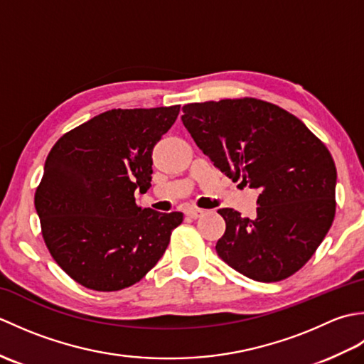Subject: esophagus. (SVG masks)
<instances>
[{"mask_svg": "<svg viewBox=\"0 0 364 364\" xmlns=\"http://www.w3.org/2000/svg\"><path fill=\"white\" fill-rule=\"evenodd\" d=\"M205 211L203 210H198V208H189V210L186 211V215L191 219H198L200 215H203Z\"/></svg>", "mask_w": 364, "mask_h": 364, "instance_id": "34e87169", "label": "esophagus"}]
</instances>
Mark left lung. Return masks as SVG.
Instances as JSON below:
<instances>
[{"mask_svg":"<svg viewBox=\"0 0 364 364\" xmlns=\"http://www.w3.org/2000/svg\"><path fill=\"white\" fill-rule=\"evenodd\" d=\"M183 125L214 166L259 192L257 215L218 213L215 252L257 282H280L313 257L335 218L336 167L296 115L257 98L183 106Z\"/></svg>","mask_w":364,"mask_h":364,"instance_id":"1","label":"left lung"}]
</instances>
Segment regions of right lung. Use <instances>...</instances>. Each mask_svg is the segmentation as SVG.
I'll return each instance as SVG.
<instances>
[{
    "label": "right lung",
    "mask_w": 364,
    "mask_h": 364,
    "mask_svg": "<svg viewBox=\"0 0 364 364\" xmlns=\"http://www.w3.org/2000/svg\"><path fill=\"white\" fill-rule=\"evenodd\" d=\"M180 106L111 109L54 144L36 191L42 235L54 261L94 291L137 283L164 255L183 213L136 205L151 186V153Z\"/></svg>",
    "instance_id": "obj_1"
}]
</instances>
